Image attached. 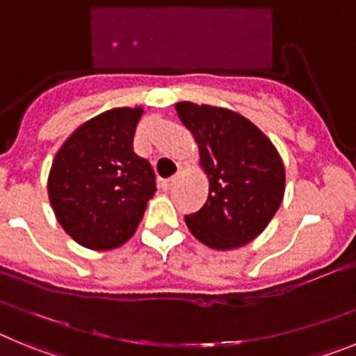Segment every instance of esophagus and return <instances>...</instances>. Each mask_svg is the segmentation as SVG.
<instances>
[{
  "instance_id": "34e87169",
  "label": "esophagus",
  "mask_w": 356,
  "mask_h": 356,
  "mask_svg": "<svg viewBox=\"0 0 356 356\" xmlns=\"http://www.w3.org/2000/svg\"><path fill=\"white\" fill-rule=\"evenodd\" d=\"M180 176H181V172H176V175L172 176V178H168V180H163L162 181V188H163V191H169V188H172V185H176V181L180 180Z\"/></svg>"
}]
</instances>
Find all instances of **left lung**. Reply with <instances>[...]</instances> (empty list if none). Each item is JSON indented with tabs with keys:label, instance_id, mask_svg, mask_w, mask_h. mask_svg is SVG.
<instances>
[{
	"label": "left lung",
	"instance_id": "left-lung-1",
	"mask_svg": "<svg viewBox=\"0 0 356 356\" xmlns=\"http://www.w3.org/2000/svg\"><path fill=\"white\" fill-rule=\"evenodd\" d=\"M200 147L209 197L185 217L191 234L212 250H235L262 234L285 193L282 156L250 119L228 108L176 103Z\"/></svg>",
	"mask_w": 356,
	"mask_h": 356
}]
</instances>
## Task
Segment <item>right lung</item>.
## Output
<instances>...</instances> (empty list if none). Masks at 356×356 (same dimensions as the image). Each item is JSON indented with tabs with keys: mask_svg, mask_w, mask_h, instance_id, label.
Segmentation results:
<instances>
[{
	"mask_svg": "<svg viewBox=\"0 0 356 356\" xmlns=\"http://www.w3.org/2000/svg\"><path fill=\"white\" fill-rule=\"evenodd\" d=\"M143 108H112L69 135L51 163L49 203L65 234L96 251L135 234L156 191L149 162L134 151Z\"/></svg>",
	"mask_w": 356,
	"mask_h": 356,
	"instance_id": "add662e5",
	"label": "right lung"
}]
</instances>
